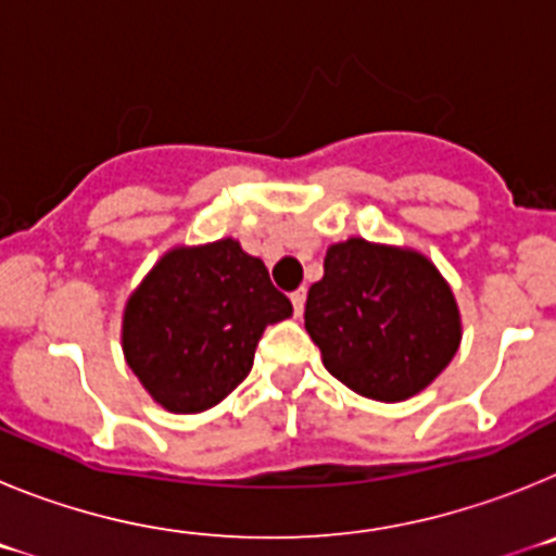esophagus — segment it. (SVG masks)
Here are the masks:
<instances>
[{"label": "esophagus", "instance_id": "1", "mask_svg": "<svg viewBox=\"0 0 556 556\" xmlns=\"http://www.w3.org/2000/svg\"><path fill=\"white\" fill-rule=\"evenodd\" d=\"M292 306H294V314L301 317L303 314V306H306V289H298V292H292Z\"/></svg>", "mask_w": 556, "mask_h": 556}]
</instances>
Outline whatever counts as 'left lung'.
<instances>
[{
  "label": "left lung",
  "instance_id": "1",
  "mask_svg": "<svg viewBox=\"0 0 556 556\" xmlns=\"http://www.w3.org/2000/svg\"><path fill=\"white\" fill-rule=\"evenodd\" d=\"M306 298V331L323 365L358 395L406 401L448 367L459 308L426 255L365 239L331 244Z\"/></svg>",
  "mask_w": 556,
  "mask_h": 556
}]
</instances>
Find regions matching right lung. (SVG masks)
I'll return each mask as SVG.
<instances>
[{
	"mask_svg": "<svg viewBox=\"0 0 556 556\" xmlns=\"http://www.w3.org/2000/svg\"><path fill=\"white\" fill-rule=\"evenodd\" d=\"M289 314L262 258L233 239L175 248L130 294L122 351L155 404L194 415L242 384L264 328Z\"/></svg>",
	"mask_w": 556,
	"mask_h": 556,
	"instance_id": "right-lung-1",
	"label": "right lung"
}]
</instances>
